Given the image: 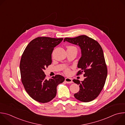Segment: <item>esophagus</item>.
<instances>
[{
	"label": "esophagus",
	"instance_id": "34e87169",
	"mask_svg": "<svg viewBox=\"0 0 125 125\" xmlns=\"http://www.w3.org/2000/svg\"><path fill=\"white\" fill-rule=\"evenodd\" d=\"M65 81L67 83H73L72 79L69 78H66L65 79Z\"/></svg>",
	"mask_w": 125,
	"mask_h": 125
}]
</instances>
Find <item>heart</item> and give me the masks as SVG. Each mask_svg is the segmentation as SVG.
I'll return each instance as SVG.
<instances>
[{"instance_id":"1","label":"heart","mask_w":125,"mask_h":125,"mask_svg":"<svg viewBox=\"0 0 125 125\" xmlns=\"http://www.w3.org/2000/svg\"><path fill=\"white\" fill-rule=\"evenodd\" d=\"M76 48L75 47L73 46H71V45H69L68 46V48ZM65 73L66 74H70V70L69 68H66L65 70Z\"/></svg>"}]
</instances>
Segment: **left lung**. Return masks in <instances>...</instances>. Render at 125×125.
I'll use <instances>...</instances> for the list:
<instances>
[{"label": "left lung", "mask_w": 125, "mask_h": 125, "mask_svg": "<svg viewBox=\"0 0 125 125\" xmlns=\"http://www.w3.org/2000/svg\"><path fill=\"white\" fill-rule=\"evenodd\" d=\"M66 41L79 45L81 49L82 56L78 64L80 70L77 75L83 73L85 79L82 82L78 80H73L80 85V91L74 96L82 102L91 101L100 94L107 76L102 47L96 41L85 35L74 38H66L64 42Z\"/></svg>", "instance_id": "left-lung-1"}]
</instances>
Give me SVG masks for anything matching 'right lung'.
I'll return each mask as SVG.
<instances>
[{"mask_svg": "<svg viewBox=\"0 0 125 125\" xmlns=\"http://www.w3.org/2000/svg\"><path fill=\"white\" fill-rule=\"evenodd\" d=\"M63 40L37 38L28 44L22 55L20 63L22 83L30 97L40 103H47L54 98L57 85L65 80L60 75L47 80L43 72L52 63L51 54L54 48Z\"/></svg>", "mask_w": 125, "mask_h": 125, "instance_id": "obj_1", "label": "right lung"}]
</instances>
